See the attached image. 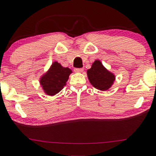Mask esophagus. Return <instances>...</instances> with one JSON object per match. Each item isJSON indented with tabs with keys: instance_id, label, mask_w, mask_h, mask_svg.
<instances>
[{
	"instance_id": "obj_1",
	"label": "esophagus",
	"mask_w": 156,
	"mask_h": 156,
	"mask_svg": "<svg viewBox=\"0 0 156 156\" xmlns=\"http://www.w3.org/2000/svg\"><path fill=\"white\" fill-rule=\"evenodd\" d=\"M74 71L75 73H82L83 71V68H75Z\"/></svg>"
}]
</instances>
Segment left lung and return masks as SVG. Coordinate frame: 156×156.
<instances>
[{
	"mask_svg": "<svg viewBox=\"0 0 156 156\" xmlns=\"http://www.w3.org/2000/svg\"><path fill=\"white\" fill-rule=\"evenodd\" d=\"M87 76L92 86L102 91L110 88L115 78V75L106 69L98 60L95 61L92 67L87 70Z\"/></svg>",
	"mask_w": 156,
	"mask_h": 156,
	"instance_id": "8db88e82",
	"label": "left lung"
}]
</instances>
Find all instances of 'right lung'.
I'll use <instances>...</instances> for the list:
<instances>
[{"mask_svg":"<svg viewBox=\"0 0 156 156\" xmlns=\"http://www.w3.org/2000/svg\"><path fill=\"white\" fill-rule=\"evenodd\" d=\"M72 70L68 67H63L58 62H54L50 69L41 78L40 83L45 93L54 95L59 92L66 85L69 75Z\"/></svg>","mask_w":156,"mask_h":156,"instance_id":"right-lung-1","label":"right lung"}]
</instances>
